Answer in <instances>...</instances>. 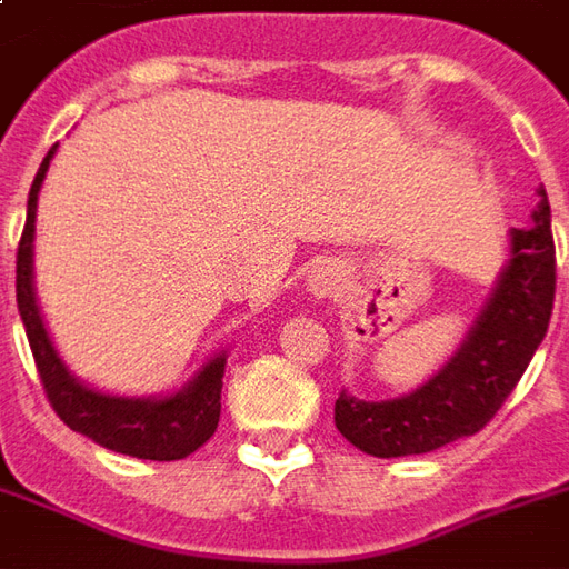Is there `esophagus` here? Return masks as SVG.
Segmentation results:
<instances>
[{
	"mask_svg": "<svg viewBox=\"0 0 569 569\" xmlns=\"http://www.w3.org/2000/svg\"><path fill=\"white\" fill-rule=\"evenodd\" d=\"M338 273L332 271V268H322V271H317L313 277H310V292L313 296H332L335 289H338Z\"/></svg>",
	"mask_w": 569,
	"mask_h": 569,
	"instance_id": "esophagus-1",
	"label": "esophagus"
}]
</instances>
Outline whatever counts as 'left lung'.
Segmentation results:
<instances>
[{
    "label": "left lung",
    "instance_id": "left-lung-1",
    "mask_svg": "<svg viewBox=\"0 0 569 569\" xmlns=\"http://www.w3.org/2000/svg\"><path fill=\"white\" fill-rule=\"evenodd\" d=\"M555 305V240L546 191L539 188L533 224L512 228L509 264L478 313L460 350L420 390L366 402L347 390L335 399V427L371 457L436 451L485 427L546 338Z\"/></svg>",
    "mask_w": 569,
    "mask_h": 569
}]
</instances>
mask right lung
Instances as JSON below:
<instances>
[{
	"label": "right lung",
	"mask_w": 569,
	"mask_h": 569,
	"mask_svg": "<svg viewBox=\"0 0 569 569\" xmlns=\"http://www.w3.org/2000/svg\"><path fill=\"white\" fill-rule=\"evenodd\" d=\"M57 146L44 154L39 173L32 179L30 200H27V224L18 243V310L27 338H30L32 359L42 378L44 396L69 429L88 436L109 451L140 457V460H182L194 453L219 427L222 411V375L224 353L210 359L198 378L186 390L167 399H124V396L97 393L91 387L69 375L63 359L57 357L48 338L42 313L36 305L32 289V234H36V200L54 158Z\"/></svg>",
	"instance_id": "obj_1"
}]
</instances>
